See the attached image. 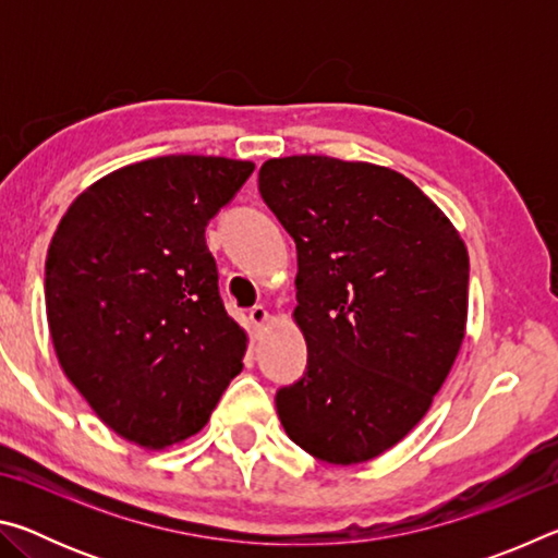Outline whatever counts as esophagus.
I'll return each instance as SVG.
<instances>
[{"label": "esophagus", "instance_id": "34e87169", "mask_svg": "<svg viewBox=\"0 0 558 558\" xmlns=\"http://www.w3.org/2000/svg\"><path fill=\"white\" fill-rule=\"evenodd\" d=\"M248 319H251V325L256 327L258 332H260L263 327H268V323H270V313H268V310L263 307V305H256V307H251Z\"/></svg>", "mask_w": 558, "mask_h": 558}]
</instances>
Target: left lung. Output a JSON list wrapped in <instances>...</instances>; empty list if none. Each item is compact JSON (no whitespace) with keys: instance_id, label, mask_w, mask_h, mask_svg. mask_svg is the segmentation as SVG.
Segmentation results:
<instances>
[{"instance_id":"8db88e82","label":"left lung","mask_w":558,"mask_h":558,"mask_svg":"<svg viewBox=\"0 0 558 558\" xmlns=\"http://www.w3.org/2000/svg\"><path fill=\"white\" fill-rule=\"evenodd\" d=\"M258 186L298 245L292 319L310 349L276 396L292 442L356 465L428 413L465 339L470 258L409 177L325 155L268 159Z\"/></svg>"}]
</instances>
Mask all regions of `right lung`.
<instances>
[{"mask_svg": "<svg viewBox=\"0 0 558 558\" xmlns=\"http://www.w3.org/2000/svg\"><path fill=\"white\" fill-rule=\"evenodd\" d=\"M256 165L167 155L75 196L46 256L56 359L98 418L145 450L199 433L243 369L248 335L226 313L206 223Z\"/></svg>", "mask_w": 558, "mask_h": 558, "instance_id": "1", "label": "right lung"}]
</instances>
